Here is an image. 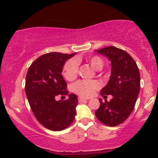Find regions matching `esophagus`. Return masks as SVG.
<instances>
[{
  "mask_svg": "<svg viewBox=\"0 0 158 158\" xmlns=\"http://www.w3.org/2000/svg\"><path fill=\"white\" fill-rule=\"evenodd\" d=\"M87 100H88V99H86V98L82 97H79V102H85V101H87Z\"/></svg>",
  "mask_w": 158,
  "mask_h": 158,
  "instance_id": "34e87169",
  "label": "esophagus"
}]
</instances>
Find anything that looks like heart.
Returning a JSON list of instances; mask_svg holds the SVG:
<instances>
[{"instance_id": "b5f03b06", "label": "heart", "mask_w": 158, "mask_h": 158, "mask_svg": "<svg viewBox=\"0 0 158 158\" xmlns=\"http://www.w3.org/2000/svg\"><path fill=\"white\" fill-rule=\"evenodd\" d=\"M86 61L89 63L90 66L94 70H100L102 68L103 61L100 57L94 56L91 57L86 58ZM78 62L79 59L68 61L64 67V76L68 80H72L76 78L78 73ZM99 84L97 81L80 80L73 85V89L76 93L82 96H90L94 90L99 88Z\"/></svg>"}]
</instances>
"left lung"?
<instances>
[{
	"instance_id": "left-lung-1",
	"label": "left lung",
	"mask_w": 158,
	"mask_h": 158,
	"mask_svg": "<svg viewBox=\"0 0 158 158\" xmlns=\"http://www.w3.org/2000/svg\"><path fill=\"white\" fill-rule=\"evenodd\" d=\"M94 51L106 56L110 61V79L101 90L100 94L104 98L106 95L113 97L109 102L99 99L100 106L95 115L106 126H118L129 117L137 102L140 88L138 67L128 52L115 47Z\"/></svg>"
}]
</instances>
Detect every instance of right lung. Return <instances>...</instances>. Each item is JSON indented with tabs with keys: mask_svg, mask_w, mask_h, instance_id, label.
Instances as JSON below:
<instances>
[{
	"mask_svg": "<svg viewBox=\"0 0 158 158\" xmlns=\"http://www.w3.org/2000/svg\"><path fill=\"white\" fill-rule=\"evenodd\" d=\"M76 54H44L38 58L27 71L25 92L32 113L43 126L52 131L65 129L75 118L77 96L68 94L61 73L67 60ZM66 95L69 96L67 101L55 100L56 95Z\"/></svg>",
	"mask_w": 158,
	"mask_h": 158,
	"instance_id": "right-lung-1",
	"label": "right lung"
}]
</instances>
